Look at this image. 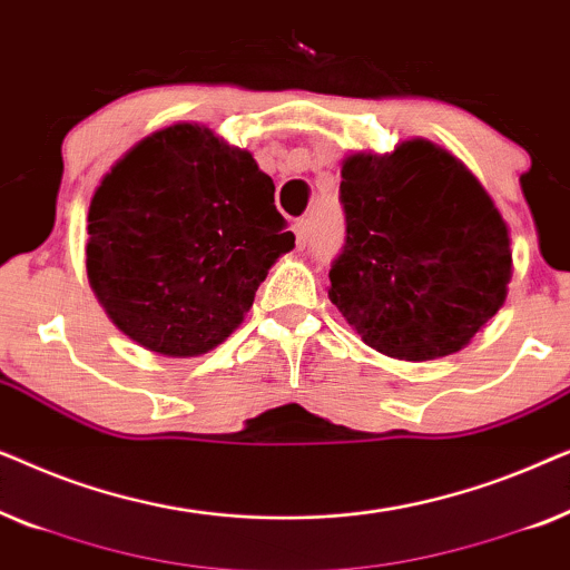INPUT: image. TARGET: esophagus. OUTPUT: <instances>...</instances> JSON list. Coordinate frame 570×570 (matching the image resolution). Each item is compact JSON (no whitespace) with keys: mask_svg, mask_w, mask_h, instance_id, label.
I'll return each instance as SVG.
<instances>
[{"mask_svg":"<svg viewBox=\"0 0 570 570\" xmlns=\"http://www.w3.org/2000/svg\"><path fill=\"white\" fill-rule=\"evenodd\" d=\"M293 230H295V238H298V246L301 248L306 246L308 238H311V220H308V217H306V220H303V217H301V220L293 225Z\"/></svg>","mask_w":570,"mask_h":570,"instance_id":"34e87169","label":"esophagus"}]
</instances>
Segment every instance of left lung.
<instances>
[{
	"label": "left lung",
	"mask_w": 570,
	"mask_h": 570,
	"mask_svg": "<svg viewBox=\"0 0 570 570\" xmlns=\"http://www.w3.org/2000/svg\"><path fill=\"white\" fill-rule=\"evenodd\" d=\"M345 246L330 301L365 345L400 361L462 350L498 314L511 240L478 178L425 139L342 166Z\"/></svg>",
	"instance_id": "obj_1"
}]
</instances>
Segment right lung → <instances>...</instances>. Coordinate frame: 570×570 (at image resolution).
<instances>
[{
  "instance_id": "obj_1",
  "label": "right lung",
  "mask_w": 570,
  "mask_h": 570,
  "mask_svg": "<svg viewBox=\"0 0 570 570\" xmlns=\"http://www.w3.org/2000/svg\"><path fill=\"white\" fill-rule=\"evenodd\" d=\"M295 236L252 153L197 124L131 147L92 194L88 279L139 345L191 357L220 345Z\"/></svg>"
}]
</instances>
